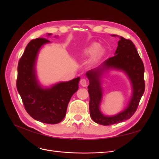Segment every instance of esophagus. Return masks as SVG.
Masks as SVG:
<instances>
[{
	"mask_svg": "<svg viewBox=\"0 0 159 159\" xmlns=\"http://www.w3.org/2000/svg\"><path fill=\"white\" fill-rule=\"evenodd\" d=\"M80 84L82 87H86L87 85V81L85 79H81L80 80Z\"/></svg>",
	"mask_w": 159,
	"mask_h": 159,
	"instance_id": "obj_1",
	"label": "esophagus"
}]
</instances>
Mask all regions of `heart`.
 Listing matches in <instances>:
<instances>
[{
    "instance_id": "b5f03b06",
    "label": "heart",
    "mask_w": 159,
    "mask_h": 159,
    "mask_svg": "<svg viewBox=\"0 0 159 159\" xmlns=\"http://www.w3.org/2000/svg\"><path fill=\"white\" fill-rule=\"evenodd\" d=\"M99 45L97 43H93L90 44L84 50V54L85 55H90L95 53V57H99L102 53V49L98 48Z\"/></svg>"
}]
</instances>
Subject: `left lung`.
Masks as SVG:
<instances>
[{"mask_svg": "<svg viewBox=\"0 0 159 159\" xmlns=\"http://www.w3.org/2000/svg\"><path fill=\"white\" fill-rule=\"evenodd\" d=\"M118 36L119 41L115 55L105 61L100 67L88 71L86 75L89 81L88 92L89 94L90 116L95 123L102 125H110L123 122L130 119L137 110L139 102L145 91L144 66L133 42L122 36ZM110 68L125 71L131 80L133 95L128 107L114 116H105L99 111V104L102 97L101 76Z\"/></svg>", "mask_w": 159, "mask_h": 159, "instance_id": "obj_1", "label": "left lung"}]
</instances>
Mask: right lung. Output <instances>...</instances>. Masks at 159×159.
I'll use <instances>...</instances> for the list:
<instances>
[{"label":"right lung","instance_id":"add662e5","mask_svg":"<svg viewBox=\"0 0 159 159\" xmlns=\"http://www.w3.org/2000/svg\"><path fill=\"white\" fill-rule=\"evenodd\" d=\"M49 42L43 38L30 41L18 62L16 85L30 116L44 123L57 124L65 118L69 101L78 89L80 78L50 88L39 85L35 70L37 55L42 46Z\"/></svg>","mask_w":159,"mask_h":159}]
</instances>
